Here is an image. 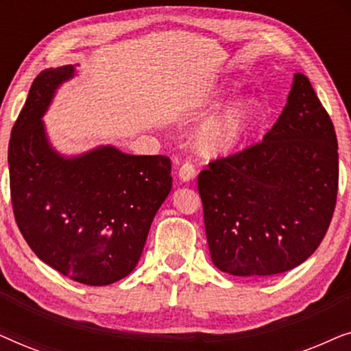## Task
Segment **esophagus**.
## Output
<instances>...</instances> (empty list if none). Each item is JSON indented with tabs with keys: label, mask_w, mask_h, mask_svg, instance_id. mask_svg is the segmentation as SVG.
<instances>
[{
	"label": "esophagus",
	"mask_w": 351,
	"mask_h": 351,
	"mask_svg": "<svg viewBox=\"0 0 351 351\" xmlns=\"http://www.w3.org/2000/svg\"><path fill=\"white\" fill-rule=\"evenodd\" d=\"M195 176H196V169L191 162H185V165H182V167L179 169V179L182 182L193 180Z\"/></svg>",
	"instance_id": "1"
}]
</instances>
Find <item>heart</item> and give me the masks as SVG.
I'll list each match as a JSON object with an SVG mask.
<instances>
[{
    "label": "heart",
    "mask_w": 351,
    "mask_h": 351,
    "mask_svg": "<svg viewBox=\"0 0 351 351\" xmlns=\"http://www.w3.org/2000/svg\"><path fill=\"white\" fill-rule=\"evenodd\" d=\"M261 118V104L241 97L204 114L195 126V150L204 158H222L237 152L251 137Z\"/></svg>",
    "instance_id": "b5f03b06"
}]
</instances>
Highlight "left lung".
Wrapping results in <instances>:
<instances>
[{"label": "left lung", "mask_w": 351, "mask_h": 351, "mask_svg": "<svg viewBox=\"0 0 351 351\" xmlns=\"http://www.w3.org/2000/svg\"><path fill=\"white\" fill-rule=\"evenodd\" d=\"M337 185L334 124L308 78L295 73L263 141L198 176L213 263L244 278L299 267L328 232Z\"/></svg>", "instance_id": "left-lung-1"}]
</instances>
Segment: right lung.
Segmentation results:
<instances>
[{
  "label": "right lung",
  "instance_id": "1",
  "mask_svg": "<svg viewBox=\"0 0 351 351\" xmlns=\"http://www.w3.org/2000/svg\"><path fill=\"white\" fill-rule=\"evenodd\" d=\"M76 66L46 69L33 81L9 141L11 198L38 258L76 282L107 286L136 268L171 191V160L113 145L78 155L57 150L43 117Z\"/></svg>",
  "mask_w": 351,
  "mask_h": 351
}]
</instances>
